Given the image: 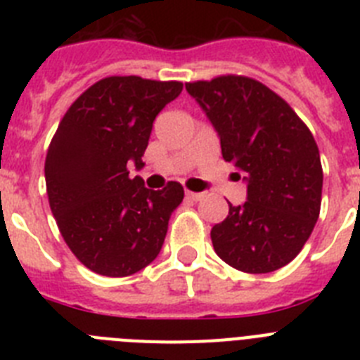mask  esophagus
Here are the masks:
<instances>
[{
    "label": "esophagus",
    "mask_w": 360,
    "mask_h": 360,
    "mask_svg": "<svg viewBox=\"0 0 360 360\" xmlns=\"http://www.w3.org/2000/svg\"><path fill=\"white\" fill-rule=\"evenodd\" d=\"M187 200H193V202H198V200L203 198L202 193H193V191H186Z\"/></svg>",
    "instance_id": "esophagus-1"
}]
</instances>
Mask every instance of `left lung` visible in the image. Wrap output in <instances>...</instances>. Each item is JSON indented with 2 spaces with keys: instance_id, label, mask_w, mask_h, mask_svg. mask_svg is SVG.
Segmentation results:
<instances>
[{
  "instance_id": "8db88e82",
  "label": "left lung",
  "mask_w": 360,
  "mask_h": 360,
  "mask_svg": "<svg viewBox=\"0 0 360 360\" xmlns=\"http://www.w3.org/2000/svg\"><path fill=\"white\" fill-rule=\"evenodd\" d=\"M205 110L221 157L245 173L247 202L211 229L216 254L249 272H274L301 252L319 218L323 167L307 124L285 98L245 75L186 82Z\"/></svg>"
}]
</instances>
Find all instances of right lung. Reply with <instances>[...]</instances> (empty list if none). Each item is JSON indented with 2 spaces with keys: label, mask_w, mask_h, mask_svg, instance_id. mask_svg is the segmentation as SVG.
Masks as SVG:
<instances>
[{
  "label": "right lung",
  "mask_w": 360,
  "mask_h": 360,
  "mask_svg": "<svg viewBox=\"0 0 360 360\" xmlns=\"http://www.w3.org/2000/svg\"><path fill=\"white\" fill-rule=\"evenodd\" d=\"M182 88L110 75L82 91L57 126L44 160L50 209L68 249L95 274L126 278L160 252L184 187L148 189L129 178L128 164L144 165L153 120Z\"/></svg>",
  "instance_id": "right-lung-1"
}]
</instances>
